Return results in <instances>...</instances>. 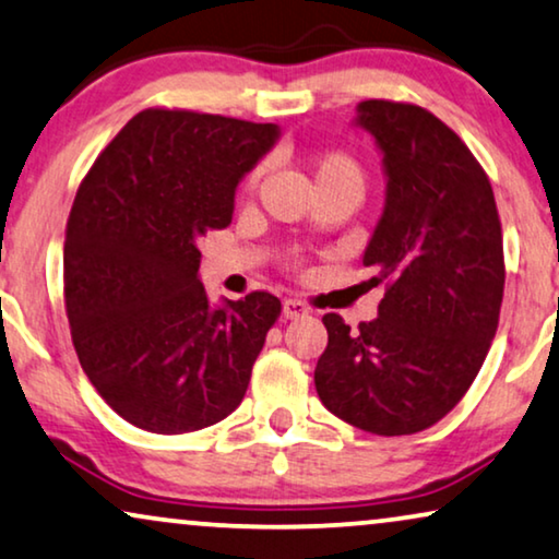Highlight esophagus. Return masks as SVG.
Here are the masks:
<instances>
[{
    "label": "esophagus",
    "instance_id": "esophagus-1",
    "mask_svg": "<svg viewBox=\"0 0 559 559\" xmlns=\"http://www.w3.org/2000/svg\"><path fill=\"white\" fill-rule=\"evenodd\" d=\"M282 316L287 320H297V318H308L310 308L302 300H285L282 302Z\"/></svg>",
    "mask_w": 559,
    "mask_h": 559
}]
</instances>
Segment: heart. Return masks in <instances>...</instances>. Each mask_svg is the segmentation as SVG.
Wrapping results in <instances>:
<instances>
[{
  "label": "heart",
  "mask_w": 559,
  "mask_h": 559,
  "mask_svg": "<svg viewBox=\"0 0 559 559\" xmlns=\"http://www.w3.org/2000/svg\"><path fill=\"white\" fill-rule=\"evenodd\" d=\"M312 178H316V188L320 190H350V193L361 198L366 188V175L364 167L358 165L356 157H350L348 152H325L312 159L310 165ZM259 170H251L249 178L243 180V193L251 195L257 190Z\"/></svg>",
  "instance_id": "b5f03b06"
}]
</instances>
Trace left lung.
I'll list each match as a JSON object with an SVG mask.
<instances>
[{"label": "left lung", "mask_w": 559, "mask_h": 559, "mask_svg": "<svg viewBox=\"0 0 559 559\" xmlns=\"http://www.w3.org/2000/svg\"><path fill=\"white\" fill-rule=\"evenodd\" d=\"M358 124L384 152L386 205L366 247L379 318L358 331L323 316L316 389L328 412L371 435H415L468 392L499 328L503 236L488 175L423 106L369 98Z\"/></svg>", "instance_id": "1"}]
</instances>
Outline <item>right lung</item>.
<instances>
[{"mask_svg":"<svg viewBox=\"0 0 559 559\" xmlns=\"http://www.w3.org/2000/svg\"><path fill=\"white\" fill-rule=\"evenodd\" d=\"M277 124L144 109L106 144L66 226L63 297L81 369L129 425L182 435L231 415L282 305L211 308L198 241L231 224Z\"/></svg>","mask_w":559,"mask_h":559,"instance_id":"obj_1","label":"right lung"}]
</instances>
